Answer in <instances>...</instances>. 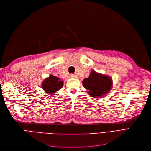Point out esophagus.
<instances>
[{
	"label": "esophagus",
	"instance_id": "obj_1",
	"mask_svg": "<svg viewBox=\"0 0 151 151\" xmlns=\"http://www.w3.org/2000/svg\"><path fill=\"white\" fill-rule=\"evenodd\" d=\"M69 77H70V78H76V76H74V75H73V74H70Z\"/></svg>",
	"mask_w": 151,
	"mask_h": 151
}]
</instances>
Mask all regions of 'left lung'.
Returning <instances> with one entry per match:
<instances>
[{"label": "left lung", "instance_id": "left-lung-1", "mask_svg": "<svg viewBox=\"0 0 151 151\" xmlns=\"http://www.w3.org/2000/svg\"><path fill=\"white\" fill-rule=\"evenodd\" d=\"M82 85L91 97L99 98L110 92L112 87V79L109 76L93 70L90 76L83 79Z\"/></svg>", "mask_w": 151, "mask_h": 151}]
</instances>
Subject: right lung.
I'll use <instances>...</instances> for the list:
<instances>
[{
    "label": "right lung",
    "mask_w": 151,
    "mask_h": 151,
    "mask_svg": "<svg viewBox=\"0 0 151 151\" xmlns=\"http://www.w3.org/2000/svg\"><path fill=\"white\" fill-rule=\"evenodd\" d=\"M63 85V81L53 75L45 78L42 82V88L48 95H53L60 90Z\"/></svg>",
    "instance_id": "add662e5"
}]
</instances>
